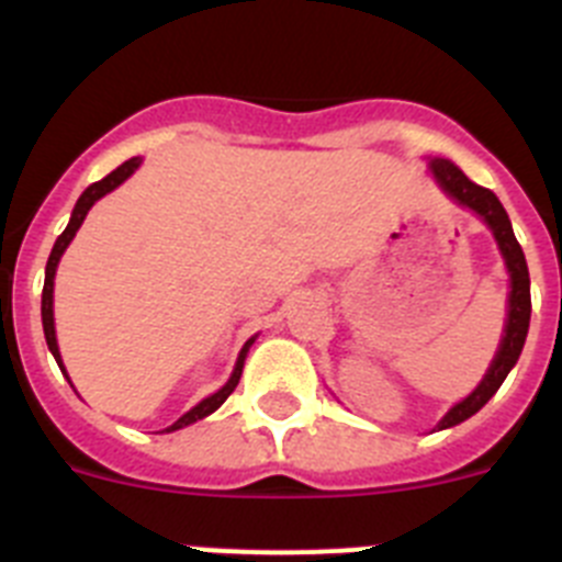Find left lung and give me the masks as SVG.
I'll use <instances>...</instances> for the list:
<instances>
[{
    "label": "left lung",
    "mask_w": 562,
    "mask_h": 562,
    "mask_svg": "<svg viewBox=\"0 0 562 562\" xmlns=\"http://www.w3.org/2000/svg\"><path fill=\"white\" fill-rule=\"evenodd\" d=\"M430 171H434L436 182H439V188L448 193L450 200L470 207V211L479 213L481 220L486 222V227L493 231L495 241H498V250L506 261V272H509V310H506L504 337H501V346L498 351H495L493 366H490V371L484 374V380L479 382V389L445 414V419L439 422V430H445L459 425V422L470 419L473 414H479L486 402L493 400L495 391L501 389V382L506 380V374L513 371L520 351H524L526 331H529L532 295H529V267H526L524 250H520L518 238H515L513 233V222L506 216L498 196H495L490 188H481L475 186V182L467 180L464 171H461L459 166H453L450 160H430Z\"/></svg>",
    "instance_id": "1"
}]
</instances>
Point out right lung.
I'll return each instance as SVG.
<instances>
[{
  "label": "right lung",
  "instance_id": "obj_1",
  "mask_svg": "<svg viewBox=\"0 0 562 562\" xmlns=\"http://www.w3.org/2000/svg\"><path fill=\"white\" fill-rule=\"evenodd\" d=\"M140 162H143L140 157H132V160H126V162H123V166H117L112 173H106V177H103L101 182H92V186H89L87 191L81 193V200H78L76 207H72V216H69L67 231H64L61 236L56 238V245H53V252H49V258H47V270H44V290H42V324H44V337H47L49 351H53V357H56L58 369H61V371H64V362H61V351H58V342H56V321H53V281H56V267H58V261H61V256H64V250H67V245H69V241H72V236H76V233H78V227H81V222L87 220L89 207L95 205V202L101 200V196H106L109 191H114V188L121 186V182H126L128 177H132V173L137 171V166H140ZM252 340H256V337H250V340L245 342V349L238 351L236 369H233L231 380H227L225 385H222V389L216 391V394H211V396H207V400H202L200 405H196V408L188 411L186 416H180V419L173 422L171 428H166V430L186 428V425H191V422L205 419L207 414H213V411L220 408L222 402H225L227 396L233 394V389H236V385H238V380H241V369H245V357H247V349H250V346H252ZM64 374H67V371H64Z\"/></svg>",
  "mask_w": 562,
  "mask_h": 562
}]
</instances>
